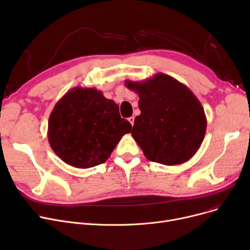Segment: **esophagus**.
<instances>
[{"label": "esophagus", "mask_w": 250, "mask_h": 250, "mask_svg": "<svg viewBox=\"0 0 250 250\" xmlns=\"http://www.w3.org/2000/svg\"><path fill=\"white\" fill-rule=\"evenodd\" d=\"M127 120H128V122L130 123V125H134V123H135V117H134V116H130V117H128Z\"/></svg>", "instance_id": "34e87169"}]
</instances>
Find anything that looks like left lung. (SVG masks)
Wrapping results in <instances>:
<instances>
[{"instance_id": "8db88e82", "label": "left lung", "mask_w": 250, "mask_h": 250, "mask_svg": "<svg viewBox=\"0 0 250 250\" xmlns=\"http://www.w3.org/2000/svg\"><path fill=\"white\" fill-rule=\"evenodd\" d=\"M125 84L140 97L141 114L136 116L132 136L146 158L168 166L188 161L207 129L204 107L191 90L163 73Z\"/></svg>"}]
</instances>
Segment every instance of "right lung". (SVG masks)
<instances>
[{
	"mask_svg": "<svg viewBox=\"0 0 250 250\" xmlns=\"http://www.w3.org/2000/svg\"><path fill=\"white\" fill-rule=\"evenodd\" d=\"M132 125L121 117L118 105L96 88L75 87L55 105L47 138L60 158L76 168L106 161Z\"/></svg>",
	"mask_w": 250,
	"mask_h": 250,
	"instance_id": "right-lung-1",
	"label": "right lung"
}]
</instances>
